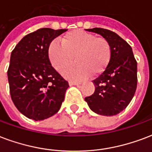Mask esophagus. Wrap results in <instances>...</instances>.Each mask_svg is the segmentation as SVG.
Here are the masks:
<instances>
[{"instance_id": "34e87169", "label": "esophagus", "mask_w": 152, "mask_h": 152, "mask_svg": "<svg viewBox=\"0 0 152 152\" xmlns=\"http://www.w3.org/2000/svg\"><path fill=\"white\" fill-rule=\"evenodd\" d=\"M81 83H80V82H76V81H69V85L71 86H72V85H80Z\"/></svg>"}]
</instances>
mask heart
Listing matches in <instances>:
<instances>
[{
	"instance_id": "heart-1",
	"label": "heart",
	"mask_w": 152,
	"mask_h": 152,
	"mask_svg": "<svg viewBox=\"0 0 152 152\" xmlns=\"http://www.w3.org/2000/svg\"><path fill=\"white\" fill-rule=\"evenodd\" d=\"M48 59L57 71L72 80H81L89 75L97 76L105 70L111 58V46L107 39L80 30L70 31L61 39V43L52 41L48 46Z\"/></svg>"
}]
</instances>
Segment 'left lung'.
<instances>
[{
  "label": "left lung",
  "instance_id": "obj_1",
  "mask_svg": "<svg viewBox=\"0 0 152 152\" xmlns=\"http://www.w3.org/2000/svg\"><path fill=\"white\" fill-rule=\"evenodd\" d=\"M87 30L107 39L111 46V58L105 70L93 80L95 92L85 100L94 113L113 116L125 110L134 95L137 62L131 47L116 33L103 28Z\"/></svg>",
  "mask_w": 152,
  "mask_h": 152
}]
</instances>
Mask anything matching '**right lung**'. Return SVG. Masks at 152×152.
Masks as SVG:
<instances>
[{"label":"right lung","mask_w":152,"mask_h":152,"mask_svg":"<svg viewBox=\"0 0 152 152\" xmlns=\"http://www.w3.org/2000/svg\"><path fill=\"white\" fill-rule=\"evenodd\" d=\"M66 29L42 28L26 35L10 56L8 69L10 92L21 113L34 121L56 114L64 100L68 82L48 59V46Z\"/></svg>","instance_id":"right-lung-1"}]
</instances>
